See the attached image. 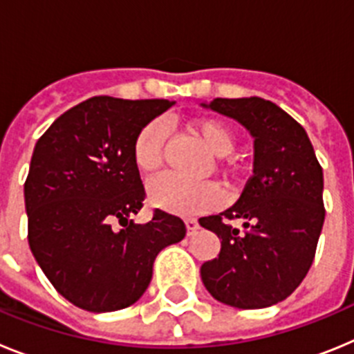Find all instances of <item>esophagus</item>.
I'll return each instance as SVG.
<instances>
[{
    "label": "esophagus",
    "mask_w": 354,
    "mask_h": 354,
    "mask_svg": "<svg viewBox=\"0 0 354 354\" xmlns=\"http://www.w3.org/2000/svg\"><path fill=\"white\" fill-rule=\"evenodd\" d=\"M186 228H187V236H193V234L200 228V225L195 218H186Z\"/></svg>",
    "instance_id": "esophagus-1"
}]
</instances>
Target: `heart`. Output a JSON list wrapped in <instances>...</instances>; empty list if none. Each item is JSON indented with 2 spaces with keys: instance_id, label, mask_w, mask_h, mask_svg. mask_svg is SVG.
Here are the masks:
<instances>
[{
  "instance_id": "b5f03b06",
  "label": "heart",
  "mask_w": 354,
  "mask_h": 354,
  "mask_svg": "<svg viewBox=\"0 0 354 354\" xmlns=\"http://www.w3.org/2000/svg\"><path fill=\"white\" fill-rule=\"evenodd\" d=\"M189 129L212 156L223 158L232 152L236 136L232 127L221 118H195ZM167 138L168 129L162 120L149 122L134 136L133 161L142 174L150 175L161 168ZM223 167L228 175L236 174V167L230 161L223 159ZM149 198L156 207L174 214H198L220 204L221 192L212 183H189L175 175H161L149 184Z\"/></svg>"
}]
</instances>
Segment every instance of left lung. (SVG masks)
Segmentation results:
<instances>
[{"label": "left lung", "instance_id": "1", "mask_svg": "<svg viewBox=\"0 0 354 354\" xmlns=\"http://www.w3.org/2000/svg\"><path fill=\"white\" fill-rule=\"evenodd\" d=\"M209 108L252 133L255 161L236 204L200 218L221 239L218 259L200 268L202 282L218 301L264 308L292 294L314 262L326 214L323 168L305 129L271 101L218 97Z\"/></svg>", "mask_w": 354, "mask_h": 354}]
</instances>
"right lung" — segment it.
Returning a JSON list of instances; mask_svg holds the SVG:
<instances>
[{
  "label": "right lung",
  "instance_id": "right-lung-1",
  "mask_svg": "<svg viewBox=\"0 0 354 354\" xmlns=\"http://www.w3.org/2000/svg\"><path fill=\"white\" fill-rule=\"evenodd\" d=\"M171 104L92 97L37 142L24 183L30 248L53 287L83 310L138 301L158 253L186 236L179 216L161 209L149 223L131 220L147 196L133 161L134 136Z\"/></svg>",
  "mask_w": 354,
  "mask_h": 354
}]
</instances>
